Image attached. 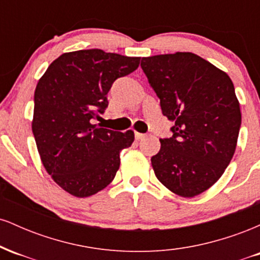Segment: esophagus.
I'll return each instance as SVG.
<instances>
[{"instance_id":"esophagus-1","label":"esophagus","mask_w":260,"mask_h":260,"mask_svg":"<svg viewBox=\"0 0 260 260\" xmlns=\"http://www.w3.org/2000/svg\"><path fill=\"white\" fill-rule=\"evenodd\" d=\"M134 136H136V139H137V140L145 138V134H143V133H138V132H136V134H134Z\"/></svg>"}]
</instances>
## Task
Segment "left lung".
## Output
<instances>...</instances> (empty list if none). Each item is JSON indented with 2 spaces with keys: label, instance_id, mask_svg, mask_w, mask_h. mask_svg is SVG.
Instances as JSON below:
<instances>
[{
  "label": "left lung",
  "instance_id": "1",
  "mask_svg": "<svg viewBox=\"0 0 260 260\" xmlns=\"http://www.w3.org/2000/svg\"><path fill=\"white\" fill-rule=\"evenodd\" d=\"M174 122L151 157L155 176L175 194L192 198L221 177L234 156L241 127L240 103L223 71L192 52L143 57L140 63Z\"/></svg>",
  "mask_w": 260,
  "mask_h": 260
}]
</instances>
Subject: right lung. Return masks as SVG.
I'll list each match as a JSON object with an SVG mask.
<instances>
[{"label":"right lung","instance_id":"right-lung-1","mask_svg":"<svg viewBox=\"0 0 260 260\" xmlns=\"http://www.w3.org/2000/svg\"><path fill=\"white\" fill-rule=\"evenodd\" d=\"M140 57L99 49L62 53L39 79L31 129L47 174L78 198L109 186L120 169L122 149L133 131L107 129L92 120L109 105L107 92L120 77L132 73Z\"/></svg>","mask_w":260,"mask_h":260}]
</instances>
